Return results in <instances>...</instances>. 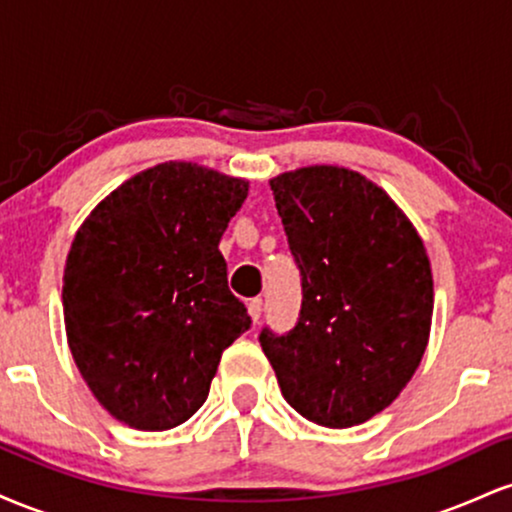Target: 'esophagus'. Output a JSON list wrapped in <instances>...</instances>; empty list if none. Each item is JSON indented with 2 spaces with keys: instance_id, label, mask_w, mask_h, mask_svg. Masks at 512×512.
Segmentation results:
<instances>
[{
  "instance_id": "1",
  "label": "esophagus",
  "mask_w": 512,
  "mask_h": 512,
  "mask_svg": "<svg viewBox=\"0 0 512 512\" xmlns=\"http://www.w3.org/2000/svg\"><path fill=\"white\" fill-rule=\"evenodd\" d=\"M248 313L252 317V322H257L262 317V298H252L248 303Z\"/></svg>"
}]
</instances>
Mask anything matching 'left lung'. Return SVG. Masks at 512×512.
<instances>
[{
    "mask_svg": "<svg viewBox=\"0 0 512 512\" xmlns=\"http://www.w3.org/2000/svg\"><path fill=\"white\" fill-rule=\"evenodd\" d=\"M272 190L303 301L289 332L262 327V351L298 414L327 428L363 424L390 407L426 351V248L397 204L354 170L301 168Z\"/></svg>",
    "mask_w": 512,
    "mask_h": 512,
    "instance_id": "obj_1",
    "label": "left lung"
}]
</instances>
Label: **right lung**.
I'll use <instances>...</instances> for the list:
<instances>
[{
	"mask_svg": "<svg viewBox=\"0 0 512 512\" xmlns=\"http://www.w3.org/2000/svg\"><path fill=\"white\" fill-rule=\"evenodd\" d=\"M248 182L161 163L103 199L76 233L62 286L72 356L122 424L168 431L207 402L252 320L228 289L219 240Z\"/></svg>",
	"mask_w": 512,
	"mask_h": 512,
	"instance_id": "add662e5",
	"label": "right lung"
}]
</instances>
